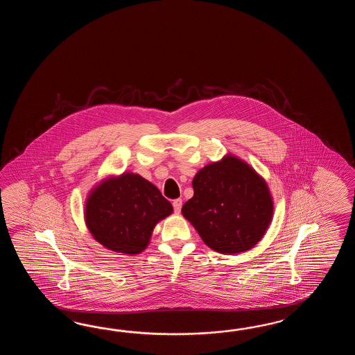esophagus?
<instances>
[{"mask_svg": "<svg viewBox=\"0 0 355 355\" xmlns=\"http://www.w3.org/2000/svg\"><path fill=\"white\" fill-rule=\"evenodd\" d=\"M173 207H174L175 213H180L182 200L181 199H175L174 202H173Z\"/></svg>", "mask_w": 355, "mask_h": 355, "instance_id": "34e87169", "label": "esophagus"}]
</instances>
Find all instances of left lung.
Masks as SVG:
<instances>
[{"instance_id":"1","label":"left lung","mask_w":355,"mask_h":355,"mask_svg":"<svg viewBox=\"0 0 355 355\" xmlns=\"http://www.w3.org/2000/svg\"><path fill=\"white\" fill-rule=\"evenodd\" d=\"M193 189L181 211L211 250L239 254L261 240L272 220V200L252 167L226 156L202 168Z\"/></svg>"}]
</instances>
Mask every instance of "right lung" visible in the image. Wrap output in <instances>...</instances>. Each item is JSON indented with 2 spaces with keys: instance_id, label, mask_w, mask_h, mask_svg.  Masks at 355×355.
<instances>
[{
  "instance_id": "right-lung-1",
  "label": "right lung",
  "mask_w": 355,
  "mask_h": 355,
  "mask_svg": "<svg viewBox=\"0 0 355 355\" xmlns=\"http://www.w3.org/2000/svg\"><path fill=\"white\" fill-rule=\"evenodd\" d=\"M173 213V205L142 176L121 175L94 189L85 220L96 241L115 252H142L156 223Z\"/></svg>"
}]
</instances>
